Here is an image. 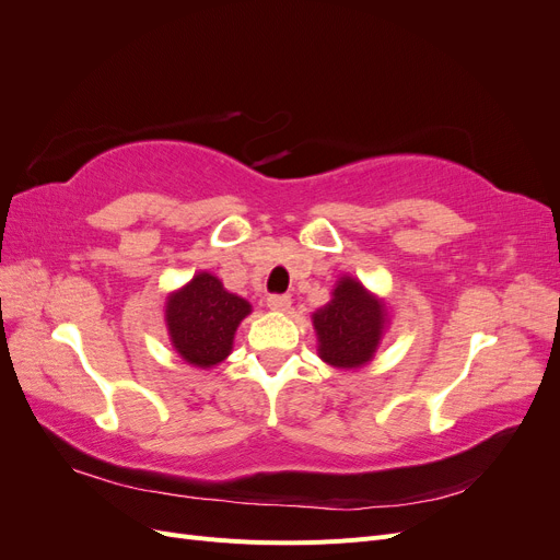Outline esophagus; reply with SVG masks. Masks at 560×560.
<instances>
[{
	"label": "esophagus",
	"mask_w": 560,
	"mask_h": 560,
	"mask_svg": "<svg viewBox=\"0 0 560 560\" xmlns=\"http://www.w3.org/2000/svg\"><path fill=\"white\" fill-rule=\"evenodd\" d=\"M266 303H268V308H270V311H276V313H287V311H290V306H292V299L287 296V294H270Z\"/></svg>",
	"instance_id": "esophagus-1"
}]
</instances>
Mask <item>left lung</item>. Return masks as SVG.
Here are the masks:
<instances>
[{
    "instance_id": "8db88e82",
    "label": "left lung",
    "mask_w": 560,
    "mask_h": 560,
    "mask_svg": "<svg viewBox=\"0 0 560 560\" xmlns=\"http://www.w3.org/2000/svg\"><path fill=\"white\" fill-rule=\"evenodd\" d=\"M387 325V308L360 280L343 276L331 301L313 313L317 354L336 369H360L374 360Z\"/></svg>"
}]
</instances>
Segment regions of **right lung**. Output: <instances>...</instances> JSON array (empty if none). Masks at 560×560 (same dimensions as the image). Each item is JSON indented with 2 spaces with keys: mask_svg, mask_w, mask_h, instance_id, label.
<instances>
[{
  "mask_svg": "<svg viewBox=\"0 0 560 560\" xmlns=\"http://www.w3.org/2000/svg\"><path fill=\"white\" fill-rule=\"evenodd\" d=\"M249 313V303L226 292L222 280L208 270L165 301L171 343L186 364L198 369H210L229 358L235 329Z\"/></svg>",
  "mask_w": 560,
  "mask_h": 560,
  "instance_id": "1",
  "label": "right lung"
}]
</instances>
